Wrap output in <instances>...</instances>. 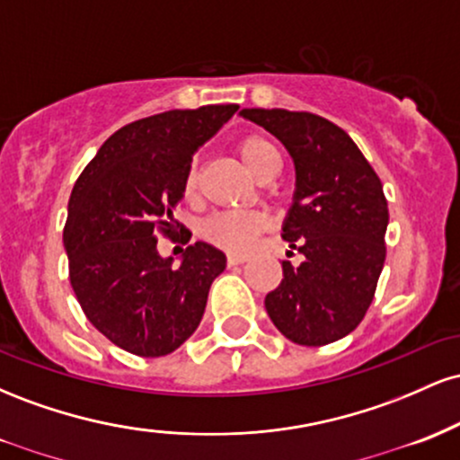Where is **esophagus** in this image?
Here are the masks:
<instances>
[{
    "instance_id": "esophagus-1",
    "label": "esophagus",
    "mask_w": 460,
    "mask_h": 460,
    "mask_svg": "<svg viewBox=\"0 0 460 460\" xmlns=\"http://www.w3.org/2000/svg\"><path fill=\"white\" fill-rule=\"evenodd\" d=\"M246 261V257H242V255H226V266H240V263H244Z\"/></svg>"
}]
</instances>
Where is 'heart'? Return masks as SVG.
<instances>
[{
	"instance_id": "1",
	"label": "heart",
	"mask_w": 460,
	"mask_h": 460,
	"mask_svg": "<svg viewBox=\"0 0 460 460\" xmlns=\"http://www.w3.org/2000/svg\"><path fill=\"white\" fill-rule=\"evenodd\" d=\"M235 153L242 164L252 172L257 179H261L266 172L279 168V151L261 134H248L244 138L237 140ZM199 188V171L192 166L188 171L186 181H183V197L194 199ZM266 229V218L255 212H218L209 216L203 225H200V237L208 240L209 244L223 248L226 252H240L251 251L252 244L257 242L261 231Z\"/></svg>"
}]
</instances>
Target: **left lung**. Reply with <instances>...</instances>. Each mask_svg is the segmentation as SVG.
Here are the masks:
<instances>
[{
    "label": "left lung",
    "mask_w": 460,
    "mask_h": 460,
    "mask_svg": "<svg viewBox=\"0 0 460 460\" xmlns=\"http://www.w3.org/2000/svg\"><path fill=\"white\" fill-rule=\"evenodd\" d=\"M244 119L283 142L296 166V194L283 240L303 252L266 296L279 331L300 346H326L361 324L385 266L387 199L350 136L311 112L246 108Z\"/></svg>",
    "instance_id": "8db88e82"
}]
</instances>
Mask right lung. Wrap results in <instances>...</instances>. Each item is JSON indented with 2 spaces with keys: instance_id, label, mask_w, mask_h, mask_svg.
<instances>
[{
  "instance_id": "1",
  "label": "right lung",
  "mask_w": 460,
  "mask_h": 460,
  "mask_svg": "<svg viewBox=\"0 0 460 460\" xmlns=\"http://www.w3.org/2000/svg\"><path fill=\"white\" fill-rule=\"evenodd\" d=\"M240 105L171 110L120 128L103 142L68 200V279L82 311L114 346L164 357L197 331L212 281L225 270L218 248L194 242L183 261L162 260L157 237L172 218L194 151ZM186 237L183 242H188Z\"/></svg>"
}]
</instances>
